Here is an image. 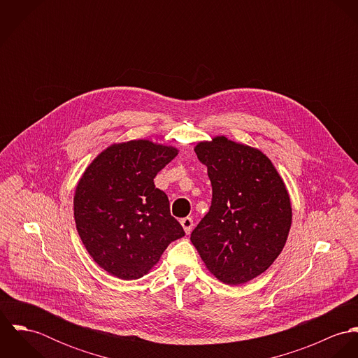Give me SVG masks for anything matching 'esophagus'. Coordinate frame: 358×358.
Masks as SVG:
<instances>
[{"label":"esophagus","mask_w":358,"mask_h":358,"mask_svg":"<svg viewBox=\"0 0 358 358\" xmlns=\"http://www.w3.org/2000/svg\"><path fill=\"white\" fill-rule=\"evenodd\" d=\"M180 224L183 226L186 234H190V231L193 229V219L192 217H183V219H180Z\"/></svg>","instance_id":"obj_1"}]
</instances>
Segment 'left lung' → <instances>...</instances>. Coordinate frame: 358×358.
I'll return each mask as SVG.
<instances>
[{
    "instance_id": "left-lung-1",
    "label": "left lung",
    "mask_w": 358,
    "mask_h": 358,
    "mask_svg": "<svg viewBox=\"0 0 358 358\" xmlns=\"http://www.w3.org/2000/svg\"><path fill=\"white\" fill-rule=\"evenodd\" d=\"M194 152L208 168L212 203L190 240L217 280L245 284L266 271L285 245L292 222L289 194L257 149L216 136Z\"/></svg>"
}]
</instances>
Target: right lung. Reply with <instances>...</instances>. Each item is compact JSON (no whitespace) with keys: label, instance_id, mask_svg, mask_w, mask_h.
<instances>
[{"label":"right lung","instance_id":"add662e5","mask_svg":"<svg viewBox=\"0 0 358 358\" xmlns=\"http://www.w3.org/2000/svg\"><path fill=\"white\" fill-rule=\"evenodd\" d=\"M176 154L172 146L129 141L103 150L83 173L74 194L77 231L108 274L143 277L166 247L185 236L171 216L166 194L154 185Z\"/></svg>","mask_w":358,"mask_h":358}]
</instances>
